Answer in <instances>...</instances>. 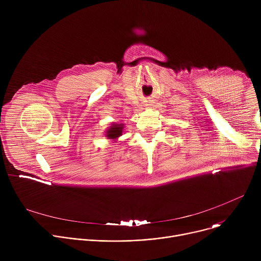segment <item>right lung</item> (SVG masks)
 Instances as JSON below:
<instances>
[{
  "label": "right lung",
  "instance_id": "obj_1",
  "mask_svg": "<svg viewBox=\"0 0 261 261\" xmlns=\"http://www.w3.org/2000/svg\"><path fill=\"white\" fill-rule=\"evenodd\" d=\"M122 132H123V125L122 124H113L110 126V128L107 130L106 135H107L108 138L115 139V138L121 136Z\"/></svg>",
  "mask_w": 261,
  "mask_h": 261
}]
</instances>
